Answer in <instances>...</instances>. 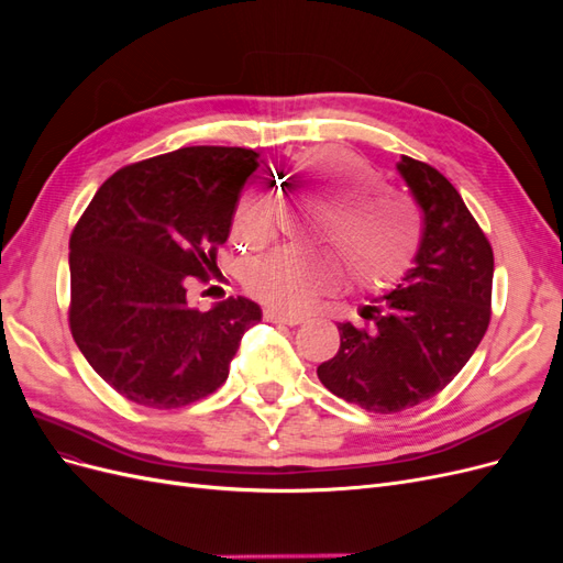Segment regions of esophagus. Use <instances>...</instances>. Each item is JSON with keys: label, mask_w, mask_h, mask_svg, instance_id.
Wrapping results in <instances>:
<instances>
[{"label": "esophagus", "mask_w": 563, "mask_h": 563, "mask_svg": "<svg viewBox=\"0 0 563 563\" xmlns=\"http://www.w3.org/2000/svg\"><path fill=\"white\" fill-rule=\"evenodd\" d=\"M265 319L275 321V323H286V327H298V323L305 321L302 314L296 312H279V310H265Z\"/></svg>", "instance_id": "34e87169"}]
</instances>
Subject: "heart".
Returning <instances> with one entry per match:
<instances>
[{
	"label": "heart",
	"mask_w": 563,
	"mask_h": 563,
	"mask_svg": "<svg viewBox=\"0 0 563 563\" xmlns=\"http://www.w3.org/2000/svg\"><path fill=\"white\" fill-rule=\"evenodd\" d=\"M308 178L314 207L323 211L319 240L333 246L340 265L360 288H387L411 269L422 225L416 207L385 190L376 168L343 150H312L298 162ZM265 199L246 192L236 207V220L246 230L265 218ZM340 265L327 258L277 253L253 272V286L263 298L282 308H300L319 291L340 282Z\"/></svg>",
	"instance_id": "1"
}]
</instances>
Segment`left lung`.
<instances>
[{"instance_id": "left-lung-1", "label": "left lung", "mask_w": 563, "mask_h": 563, "mask_svg": "<svg viewBox=\"0 0 563 563\" xmlns=\"http://www.w3.org/2000/svg\"><path fill=\"white\" fill-rule=\"evenodd\" d=\"M397 172L422 211L413 267L360 310L366 327L338 323V354L317 368L335 397L373 413H399L444 389L490 321L493 249L479 223L430 164L401 157Z\"/></svg>"}]
</instances>
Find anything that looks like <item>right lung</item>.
I'll return each mask as SVG.
<instances>
[{
	"label": "right lung",
	"instance_id": "right-lung-1",
	"mask_svg": "<svg viewBox=\"0 0 563 563\" xmlns=\"http://www.w3.org/2000/svg\"><path fill=\"white\" fill-rule=\"evenodd\" d=\"M258 152L197 145L119 168L70 236V331L91 368L147 408H180L228 380L249 298L201 312L187 284L216 267Z\"/></svg>",
	"mask_w": 563,
	"mask_h": 563
}]
</instances>
